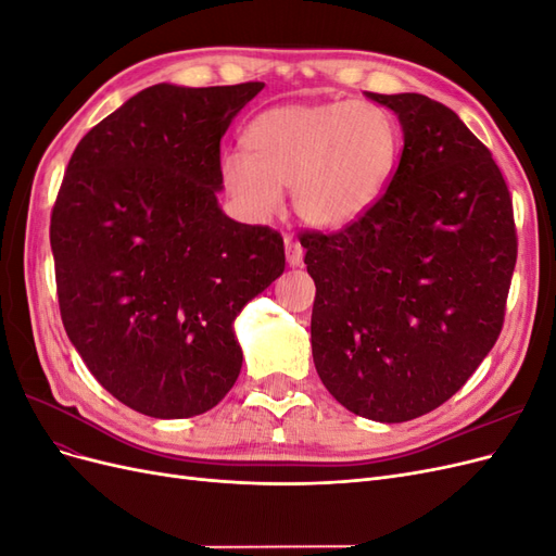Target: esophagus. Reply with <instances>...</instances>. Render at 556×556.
<instances>
[{
  "label": "esophagus",
  "instance_id": "34e87169",
  "mask_svg": "<svg viewBox=\"0 0 556 556\" xmlns=\"http://www.w3.org/2000/svg\"><path fill=\"white\" fill-rule=\"evenodd\" d=\"M285 255H288L290 266H299L301 262H304V248H301L299 241L288 237V239H285Z\"/></svg>",
  "mask_w": 556,
  "mask_h": 556
}]
</instances>
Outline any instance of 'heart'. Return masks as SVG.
I'll list each match as a JSON object with an SVG mask.
<instances>
[{"instance_id": "1", "label": "heart", "mask_w": 556, "mask_h": 556, "mask_svg": "<svg viewBox=\"0 0 556 556\" xmlns=\"http://www.w3.org/2000/svg\"><path fill=\"white\" fill-rule=\"evenodd\" d=\"M243 141L248 153L220 160V182L239 211L268 220L290 188L294 213L319 229L362 220L399 157L394 117L364 99L266 109L252 117Z\"/></svg>"}]
</instances>
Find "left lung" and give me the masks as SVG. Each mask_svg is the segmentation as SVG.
Instances as JSON below:
<instances>
[{"label":"left lung","instance_id":"8db88e82","mask_svg":"<svg viewBox=\"0 0 556 556\" xmlns=\"http://www.w3.org/2000/svg\"><path fill=\"white\" fill-rule=\"evenodd\" d=\"M403 127L396 172L362 220L301 229L315 280L313 362L329 394L408 422L457 394L498 339L517 262L513 197L490 148L425 94H376Z\"/></svg>","mask_w":556,"mask_h":556}]
</instances>
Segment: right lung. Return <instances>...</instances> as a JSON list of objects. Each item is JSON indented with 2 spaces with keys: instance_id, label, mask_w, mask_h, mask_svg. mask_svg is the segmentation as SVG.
<instances>
[{
  "instance_id": "right-lung-1",
  "label": "right lung",
  "mask_w": 556,
  "mask_h": 556,
  "mask_svg": "<svg viewBox=\"0 0 556 556\" xmlns=\"http://www.w3.org/2000/svg\"><path fill=\"white\" fill-rule=\"evenodd\" d=\"M264 83L134 94L83 137L50 213L62 325L106 392L180 419L237 382L231 323L285 271L280 231L233 223L220 141Z\"/></svg>"
}]
</instances>
